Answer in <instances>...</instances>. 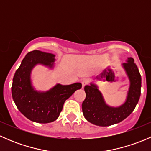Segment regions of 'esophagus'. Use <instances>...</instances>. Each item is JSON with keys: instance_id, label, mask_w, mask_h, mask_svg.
I'll list each match as a JSON object with an SVG mask.
<instances>
[{"instance_id": "1", "label": "esophagus", "mask_w": 151, "mask_h": 151, "mask_svg": "<svg viewBox=\"0 0 151 151\" xmlns=\"http://www.w3.org/2000/svg\"><path fill=\"white\" fill-rule=\"evenodd\" d=\"M88 85V80H84L82 81V87H83V88H84V87L85 86V85Z\"/></svg>"}]
</instances>
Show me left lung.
<instances>
[{
  "mask_svg": "<svg viewBox=\"0 0 151 151\" xmlns=\"http://www.w3.org/2000/svg\"><path fill=\"white\" fill-rule=\"evenodd\" d=\"M121 67L129 81L126 98L117 106L106 104L96 84L91 82L85 86V99L82 104L83 115L90 123L99 126H109L126 119L134 111L141 94V75L132 58H128Z\"/></svg>",
  "mask_w": 151,
  "mask_h": 151,
  "instance_id": "1",
  "label": "left lung"
}]
</instances>
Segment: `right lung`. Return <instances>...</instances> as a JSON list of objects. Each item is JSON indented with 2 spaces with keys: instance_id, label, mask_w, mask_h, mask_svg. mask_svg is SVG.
<instances>
[{
  "instance_id": "obj_1",
  "label": "right lung",
  "mask_w": 151,
  "mask_h": 151,
  "mask_svg": "<svg viewBox=\"0 0 151 151\" xmlns=\"http://www.w3.org/2000/svg\"><path fill=\"white\" fill-rule=\"evenodd\" d=\"M55 55L33 50L25 55L15 72L12 87L14 101L19 112L30 121L39 123L53 122L59 117L63 106L82 84H56L46 91H38L33 85L31 72L37 65L54 69Z\"/></svg>"
}]
</instances>
